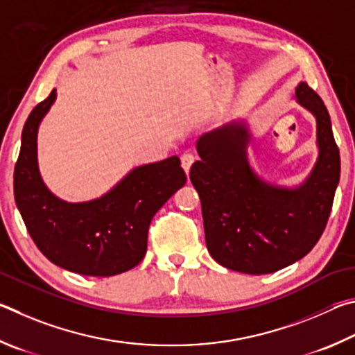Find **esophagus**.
Segmentation results:
<instances>
[{
  "instance_id": "1",
  "label": "esophagus",
  "mask_w": 355,
  "mask_h": 355,
  "mask_svg": "<svg viewBox=\"0 0 355 355\" xmlns=\"http://www.w3.org/2000/svg\"><path fill=\"white\" fill-rule=\"evenodd\" d=\"M193 162H195V154L193 153L187 151V153H184L181 155V165H182V168L185 170V173L190 171V166L193 165Z\"/></svg>"
}]
</instances>
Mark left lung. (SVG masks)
I'll use <instances>...</instances> for the list:
<instances>
[{"instance_id":"obj_1","label":"left lung","mask_w":355,"mask_h":355,"mask_svg":"<svg viewBox=\"0 0 355 355\" xmlns=\"http://www.w3.org/2000/svg\"><path fill=\"white\" fill-rule=\"evenodd\" d=\"M296 99L316 118L320 149L300 187H275L251 170L243 123L225 124L196 143L201 160L191 165L190 179L201 198L206 245L229 270L246 275L282 270L307 256L326 229L340 181V151L316 92L301 83Z\"/></svg>"}]
</instances>
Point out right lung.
<instances>
[{"instance_id":"right-lung-1","label":"right lung","mask_w":355,"mask_h":355,"mask_svg":"<svg viewBox=\"0 0 355 355\" xmlns=\"http://www.w3.org/2000/svg\"><path fill=\"white\" fill-rule=\"evenodd\" d=\"M55 90L31 112L14 171L17 207L31 239L54 265L85 276H115L141 262L155 212L187 181L178 155L137 166L98 200L67 202L43 184L37 129Z\"/></svg>"}]
</instances>
